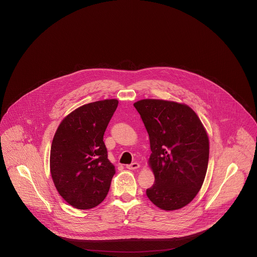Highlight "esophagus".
Wrapping results in <instances>:
<instances>
[{"label": "esophagus", "instance_id": "esophagus-1", "mask_svg": "<svg viewBox=\"0 0 257 257\" xmlns=\"http://www.w3.org/2000/svg\"><path fill=\"white\" fill-rule=\"evenodd\" d=\"M140 167V165L138 164V163H132V164H130V165H127L126 166V168L127 169H129V170H136V169H138Z\"/></svg>", "mask_w": 257, "mask_h": 257}]
</instances>
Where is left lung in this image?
<instances>
[{"label": "left lung", "mask_w": 257, "mask_h": 257, "mask_svg": "<svg viewBox=\"0 0 257 257\" xmlns=\"http://www.w3.org/2000/svg\"><path fill=\"white\" fill-rule=\"evenodd\" d=\"M149 134L155 176L149 200L164 210L190 204L205 181L209 143L196 112L186 104L143 99L134 103Z\"/></svg>", "instance_id": "1"}]
</instances>
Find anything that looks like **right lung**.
I'll return each mask as SVG.
<instances>
[{
    "label": "right lung",
    "mask_w": 257,
    "mask_h": 257,
    "mask_svg": "<svg viewBox=\"0 0 257 257\" xmlns=\"http://www.w3.org/2000/svg\"><path fill=\"white\" fill-rule=\"evenodd\" d=\"M118 106L116 99L82 105L59 124L51 148V174L63 200L88 209L106 198L115 167L108 160L104 132Z\"/></svg>",
    "instance_id": "obj_1"
}]
</instances>
